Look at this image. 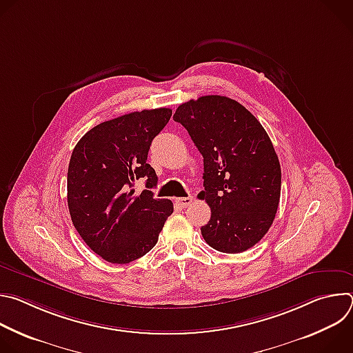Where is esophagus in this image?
<instances>
[{
  "label": "esophagus",
  "instance_id": "obj_1",
  "mask_svg": "<svg viewBox=\"0 0 353 353\" xmlns=\"http://www.w3.org/2000/svg\"><path fill=\"white\" fill-rule=\"evenodd\" d=\"M192 201H194L192 196H181V198H176L174 203L181 208H187L192 204Z\"/></svg>",
  "mask_w": 353,
  "mask_h": 353
}]
</instances>
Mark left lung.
Masks as SVG:
<instances>
[{
	"instance_id": "1",
	"label": "left lung",
	"mask_w": 353,
	"mask_h": 353,
	"mask_svg": "<svg viewBox=\"0 0 353 353\" xmlns=\"http://www.w3.org/2000/svg\"><path fill=\"white\" fill-rule=\"evenodd\" d=\"M204 158V191L211 208L201 228L215 250L236 254L257 244L271 228L281 198V165L274 145L243 105L219 94L180 105L173 116Z\"/></svg>"
}]
</instances>
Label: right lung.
Returning a JSON list of instances; mask_svg holds the SVG:
<instances>
[{
    "label": "right lung",
    "instance_id": "add662e5",
    "mask_svg": "<svg viewBox=\"0 0 353 353\" xmlns=\"http://www.w3.org/2000/svg\"><path fill=\"white\" fill-rule=\"evenodd\" d=\"M172 116L168 108L134 112L89 130L75 145L68 166L67 201L72 223L97 256L128 264L152 250L170 199L155 198L158 176L146 163L154 138ZM137 179L146 190L135 194Z\"/></svg>",
    "mask_w": 353,
    "mask_h": 353
}]
</instances>
